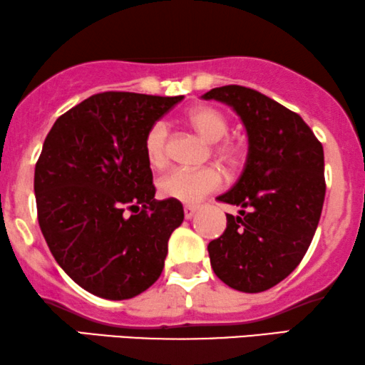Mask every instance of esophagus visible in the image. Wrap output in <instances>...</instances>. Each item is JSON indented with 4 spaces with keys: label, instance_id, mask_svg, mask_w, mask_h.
<instances>
[{
    "label": "esophagus",
    "instance_id": "34e87169",
    "mask_svg": "<svg viewBox=\"0 0 365 365\" xmlns=\"http://www.w3.org/2000/svg\"><path fill=\"white\" fill-rule=\"evenodd\" d=\"M195 212H197L195 205H185V207H183V214H185V219H192V217L195 215Z\"/></svg>",
    "mask_w": 365,
    "mask_h": 365
}]
</instances>
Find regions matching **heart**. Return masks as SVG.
<instances>
[{
  "mask_svg": "<svg viewBox=\"0 0 365 365\" xmlns=\"http://www.w3.org/2000/svg\"><path fill=\"white\" fill-rule=\"evenodd\" d=\"M185 123L205 141L214 143L212 153L225 168L237 170L246 161L247 148L236 138L225 136L229 133V118L222 110L212 106H197L185 114ZM146 161L151 168H163L168 161V128L165 123H155L146 131L145 141ZM222 172L215 167L198 170H172L160 178L158 192L163 198L197 204L209 193L222 187Z\"/></svg>",
  "mask_w": 365,
  "mask_h": 365,
  "instance_id": "b5f03b06",
  "label": "heart"
}]
</instances>
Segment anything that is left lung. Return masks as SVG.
<instances>
[{
	"mask_svg": "<svg viewBox=\"0 0 365 365\" xmlns=\"http://www.w3.org/2000/svg\"><path fill=\"white\" fill-rule=\"evenodd\" d=\"M229 104L249 138L237 183L217 197L239 205L227 227L209 242L217 278L244 293L273 288L302 262L325 200L324 146L302 116L244 86L215 87L202 96Z\"/></svg>",
	"mask_w": 365,
	"mask_h": 365,
	"instance_id": "8db88e82",
	"label": "left lung"
}]
</instances>
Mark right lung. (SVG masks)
Here are the masks:
<instances>
[{"label":"right lung","instance_id":"right-lung-1","mask_svg":"<svg viewBox=\"0 0 365 365\" xmlns=\"http://www.w3.org/2000/svg\"><path fill=\"white\" fill-rule=\"evenodd\" d=\"M183 96L99 92L63 113L35 165L38 224L55 261L81 288L128 299L160 278L177 200H156L146 131Z\"/></svg>","mask_w":365,"mask_h":365}]
</instances>
